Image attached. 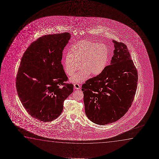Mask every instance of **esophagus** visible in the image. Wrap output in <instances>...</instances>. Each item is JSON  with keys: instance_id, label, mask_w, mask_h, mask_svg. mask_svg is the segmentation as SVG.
Wrapping results in <instances>:
<instances>
[{"instance_id": "obj_1", "label": "esophagus", "mask_w": 159, "mask_h": 159, "mask_svg": "<svg viewBox=\"0 0 159 159\" xmlns=\"http://www.w3.org/2000/svg\"><path fill=\"white\" fill-rule=\"evenodd\" d=\"M81 85H79L78 84H75L74 85V89H80Z\"/></svg>"}]
</instances>
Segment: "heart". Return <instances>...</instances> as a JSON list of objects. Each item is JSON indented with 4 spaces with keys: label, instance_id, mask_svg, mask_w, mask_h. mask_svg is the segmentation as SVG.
Here are the masks:
<instances>
[{
    "label": "heart",
    "instance_id": "b5f03b06",
    "mask_svg": "<svg viewBox=\"0 0 159 159\" xmlns=\"http://www.w3.org/2000/svg\"><path fill=\"white\" fill-rule=\"evenodd\" d=\"M109 52L104 44L93 42L81 41L70 47L69 54L62 61L64 71L73 83H80L87 80L89 74L96 76L101 74L107 66Z\"/></svg>",
    "mask_w": 159,
    "mask_h": 159
}]
</instances>
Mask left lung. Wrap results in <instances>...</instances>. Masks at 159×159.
I'll return each instance as SVG.
<instances>
[{"label": "left lung", "instance_id": "obj_1", "mask_svg": "<svg viewBox=\"0 0 159 159\" xmlns=\"http://www.w3.org/2000/svg\"><path fill=\"white\" fill-rule=\"evenodd\" d=\"M115 49L110 65L82 86L86 115L91 122L105 125L126 113L137 89V70L125 44L112 40Z\"/></svg>", "mask_w": 159, "mask_h": 159}]
</instances>
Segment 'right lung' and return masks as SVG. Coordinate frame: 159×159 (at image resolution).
Segmentation results:
<instances>
[{
	"label": "right lung",
	"mask_w": 159,
	"mask_h": 159,
	"mask_svg": "<svg viewBox=\"0 0 159 159\" xmlns=\"http://www.w3.org/2000/svg\"><path fill=\"white\" fill-rule=\"evenodd\" d=\"M71 37L64 33L43 36L31 44L21 59L16 89L28 113L42 122L61 115L63 102L73 91L61 64L62 52Z\"/></svg>",
	"instance_id": "obj_1"
}]
</instances>
